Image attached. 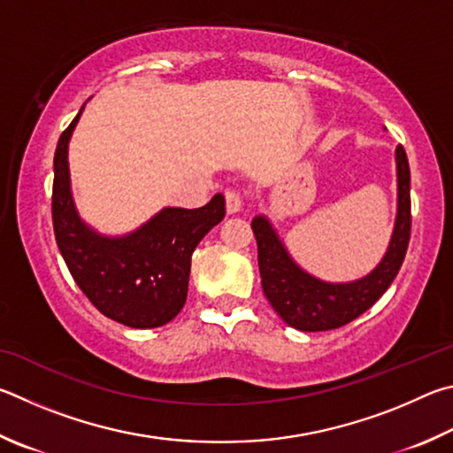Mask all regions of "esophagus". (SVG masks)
Returning a JSON list of instances; mask_svg holds the SVG:
<instances>
[{
	"mask_svg": "<svg viewBox=\"0 0 453 453\" xmlns=\"http://www.w3.org/2000/svg\"><path fill=\"white\" fill-rule=\"evenodd\" d=\"M225 203H226V211L228 214L239 212L242 209V196L236 188H228L225 190Z\"/></svg>",
	"mask_w": 453,
	"mask_h": 453,
	"instance_id": "1",
	"label": "esophagus"
}]
</instances>
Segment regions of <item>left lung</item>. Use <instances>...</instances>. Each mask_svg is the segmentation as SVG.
Returning a JSON list of instances; mask_svg holds the SVG:
<instances>
[{"label":"left lung","instance_id":"8db88e82","mask_svg":"<svg viewBox=\"0 0 453 453\" xmlns=\"http://www.w3.org/2000/svg\"><path fill=\"white\" fill-rule=\"evenodd\" d=\"M398 163V217L382 263L366 279L350 284H326L312 279L292 263L268 220H252L258 247V271L265 296L288 326L303 332L334 330L364 314L384 295L406 257L411 233L410 165L406 150L395 149Z\"/></svg>","mask_w":453,"mask_h":453}]
</instances>
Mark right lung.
Listing matches in <instances>:
<instances>
[{"instance_id":"1","label":"right lung","mask_w":453,"mask_h":453,"mask_svg":"<svg viewBox=\"0 0 453 453\" xmlns=\"http://www.w3.org/2000/svg\"><path fill=\"white\" fill-rule=\"evenodd\" d=\"M77 117L61 133L53 158L51 219L71 276L107 319L131 328L171 322L187 300L190 257L203 236L225 219V196L201 209H165L125 239H103L79 220L69 193L67 142Z\"/></svg>"}]
</instances>
